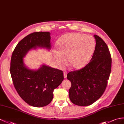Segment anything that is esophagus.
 I'll use <instances>...</instances> for the list:
<instances>
[{
	"label": "esophagus",
	"mask_w": 124,
	"mask_h": 124,
	"mask_svg": "<svg viewBox=\"0 0 124 124\" xmlns=\"http://www.w3.org/2000/svg\"><path fill=\"white\" fill-rule=\"evenodd\" d=\"M64 77L65 78L67 77V72H64Z\"/></svg>",
	"instance_id": "esophagus-1"
}]
</instances>
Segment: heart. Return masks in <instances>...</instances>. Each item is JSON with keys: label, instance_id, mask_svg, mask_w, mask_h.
Returning a JSON list of instances; mask_svg holds the SVG:
<instances>
[{"label": "heart", "instance_id": "obj_1", "mask_svg": "<svg viewBox=\"0 0 124 124\" xmlns=\"http://www.w3.org/2000/svg\"><path fill=\"white\" fill-rule=\"evenodd\" d=\"M57 52H54V58L57 65L67 62L72 68L80 69L88 62L95 48V41L90 36L72 32L62 36L57 41Z\"/></svg>", "mask_w": 124, "mask_h": 124}]
</instances>
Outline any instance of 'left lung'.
<instances>
[{
    "label": "left lung",
    "mask_w": 124,
    "mask_h": 124,
    "mask_svg": "<svg viewBox=\"0 0 124 124\" xmlns=\"http://www.w3.org/2000/svg\"><path fill=\"white\" fill-rule=\"evenodd\" d=\"M96 47L92 58L85 67L67 75L71 85L69 90L70 101L80 106L92 105L100 98L107 87L110 74L111 58L106 44L94 35Z\"/></svg>",
    "instance_id": "obj_1"
}]
</instances>
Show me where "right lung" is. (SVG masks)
<instances>
[{
    "mask_svg": "<svg viewBox=\"0 0 124 124\" xmlns=\"http://www.w3.org/2000/svg\"><path fill=\"white\" fill-rule=\"evenodd\" d=\"M50 33L35 32L20 40L12 54L10 71L15 89L20 97L35 107L47 106L53 98L54 90L64 80L62 71L42 64L31 69L23 58L30 50L38 48L50 50Z\"/></svg>",
    "mask_w": 124,
    "mask_h": 124,
    "instance_id": "1",
    "label": "right lung"
}]
</instances>
